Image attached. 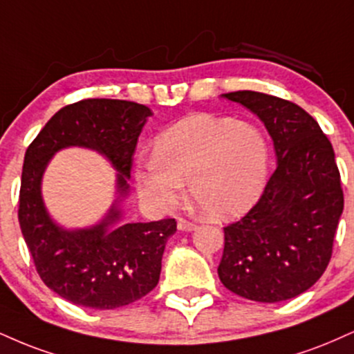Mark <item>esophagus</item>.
I'll use <instances>...</instances> for the list:
<instances>
[{"instance_id":"obj_1","label":"esophagus","mask_w":354,"mask_h":354,"mask_svg":"<svg viewBox=\"0 0 354 354\" xmlns=\"http://www.w3.org/2000/svg\"><path fill=\"white\" fill-rule=\"evenodd\" d=\"M178 229H180V231H194L196 224H194V223H189V221H186V219H183V218H180V219H178Z\"/></svg>"}]
</instances>
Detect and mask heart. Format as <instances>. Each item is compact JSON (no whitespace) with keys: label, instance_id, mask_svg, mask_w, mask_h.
I'll return each mask as SVG.
<instances>
[{"label":"heart","instance_id":"b5f03b06","mask_svg":"<svg viewBox=\"0 0 354 354\" xmlns=\"http://www.w3.org/2000/svg\"><path fill=\"white\" fill-rule=\"evenodd\" d=\"M270 150L257 127L232 118L194 113L165 130L153 156L135 169L138 193L158 209L189 198L214 219L239 218L267 188Z\"/></svg>","mask_w":354,"mask_h":354}]
</instances>
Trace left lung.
<instances>
[{
	"label": "left lung",
	"mask_w": 354,
	"mask_h": 354,
	"mask_svg": "<svg viewBox=\"0 0 354 354\" xmlns=\"http://www.w3.org/2000/svg\"><path fill=\"white\" fill-rule=\"evenodd\" d=\"M223 97L263 122L277 168L259 203L224 227L219 279L247 300L293 299L320 279L333 252L343 212L333 147L312 115L293 102L252 91Z\"/></svg>",
	"instance_id": "left-lung-1"
}]
</instances>
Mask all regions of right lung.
I'll list each match as a JSON object with an SVG mask.
<instances>
[{"instance_id": "obj_1", "label": "right lung", "mask_w": 354, "mask_h": 354, "mask_svg": "<svg viewBox=\"0 0 354 354\" xmlns=\"http://www.w3.org/2000/svg\"><path fill=\"white\" fill-rule=\"evenodd\" d=\"M151 110L129 100L87 99L59 110L29 145L21 174L18 219L39 277L50 290L85 308L113 310L156 287L166 241L176 221L120 223V203L138 136ZM99 151L118 169L119 198L99 225L64 230L45 209L41 174L62 147Z\"/></svg>"}]
</instances>
